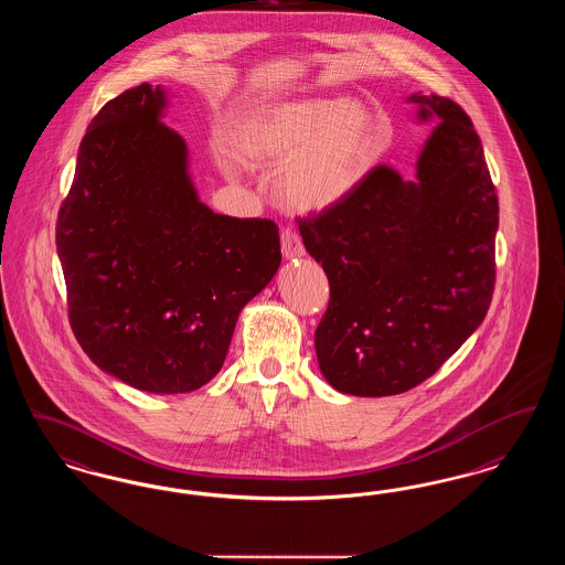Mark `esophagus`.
I'll return each mask as SVG.
<instances>
[{
	"mask_svg": "<svg viewBox=\"0 0 565 565\" xmlns=\"http://www.w3.org/2000/svg\"><path fill=\"white\" fill-rule=\"evenodd\" d=\"M281 254H284V258H288V260L305 256V248H302L300 237H298L294 231H290V228H284V231H281Z\"/></svg>",
	"mask_w": 565,
	"mask_h": 565,
	"instance_id": "34e87169",
	"label": "esophagus"
}]
</instances>
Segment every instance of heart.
<instances>
[{
    "instance_id": "obj_1",
    "label": "heart",
    "mask_w": 565,
    "mask_h": 565,
    "mask_svg": "<svg viewBox=\"0 0 565 565\" xmlns=\"http://www.w3.org/2000/svg\"><path fill=\"white\" fill-rule=\"evenodd\" d=\"M379 147L374 109L353 96H305L249 111L233 136L210 147L226 179L246 166L269 172L281 166L275 200L298 216L321 214L347 202L372 170Z\"/></svg>"
}]
</instances>
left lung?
Returning a JSON list of instances; mask_svg holds the SVG:
<instances>
[{
    "mask_svg": "<svg viewBox=\"0 0 565 565\" xmlns=\"http://www.w3.org/2000/svg\"><path fill=\"white\" fill-rule=\"evenodd\" d=\"M416 121H437L414 174L374 168L337 207L300 221L330 281L316 332L323 379L386 397L433 376L481 326L494 292L498 198L467 114L414 92Z\"/></svg>",
    "mask_w": 565,
    "mask_h": 565,
    "instance_id": "left-lung-1",
    "label": "left lung"
}]
</instances>
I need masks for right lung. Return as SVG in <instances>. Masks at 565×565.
Wrapping results in <instances>:
<instances>
[{"label":"right lung","instance_id":"1","mask_svg":"<svg viewBox=\"0 0 565 565\" xmlns=\"http://www.w3.org/2000/svg\"><path fill=\"white\" fill-rule=\"evenodd\" d=\"M168 98L140 84L98 111L56 225L75 339L105 374L156 395L221 372L237 317L281 263L275 223L200 200Z\"/></svg>","mask_w":565,"mask_h":565}]
</instances>
